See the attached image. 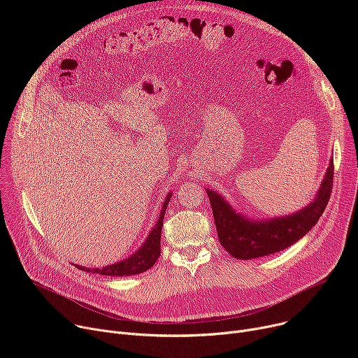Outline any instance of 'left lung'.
Returning a JSON list of instances; mask_svg holds the SVG:
<instances>
[{
    "instance_id": "1",
    "label": "left lung",
    "mask_w": 358,
    "mask_h": 358,
    "mask_svg": "<svg viewBox=\"0 0 358 358\" xmlns=\"http://www.w3.org/2000/svg\"><path fill=\"white\" fill-rule=\"evenodd\" d=\"M333 162L316 198L299 213L272 218L268 221H250L235 213L229 203L215 191L206 188L215 220L221 245L236 259H253L283 250L308 234L326 210L333 188Z\"/></svg>"
}]
</instances>
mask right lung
Listing matches in <instances>:
<instances>
[{"instance_id": "right-lung-1", "label": "right lung", "mask_w": 358, "mask_h": 358, "mask_svg": "<svg viewBox=\"0 0 358 358\" xmlns=\"http://www.w3.org/2000/svg\"><path fill=\"white\" fill-rule=\"evenodd\" d=\"M170 198H171V192L167 195V198L163 203V208H162L157 224L152 227L145 242L141 245V248L137 252H134L131 255V257L126 258L122 262H117L110 266H105L101 269H99V268L90 269V268H85V266H79V265H75V266L80 271L105 275V276H131V275H137V273H143V272L148 271L152 265L156 264V261L160 257V239H162V231H163V220H164L166 208H167V203H169Z\"/></svg>"}]
</instances>
